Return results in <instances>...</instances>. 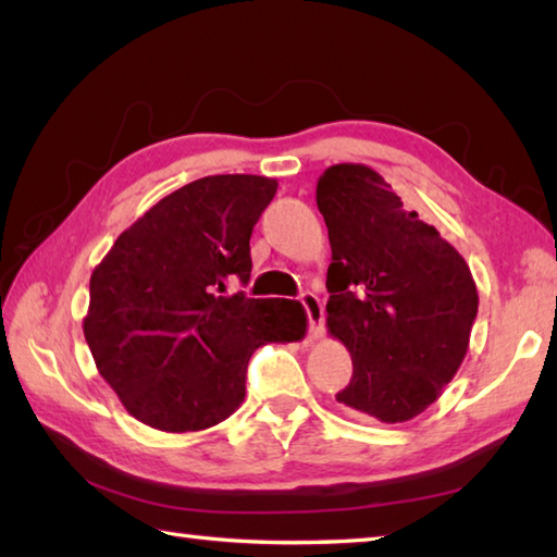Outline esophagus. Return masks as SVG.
I'll return each mask as SVG.
<instances>
[{
    "label": "esophagus",
    "instance_id": "obj_1",
    "mask_svg": "<svg viewBox=\"0 0 557 557\" xmlns=\"http://www.w3.org/2000/svg\"><path fill=\"white\" fill-rule=\"evenodd\" d=\"M301 307L307 309V315H309V335L313 337V341H319V337H323V304H321V299L315 297L313 292H304Z\"/></svg>",
    "mask_w": 557,
    "mask_h": 557
}]
</instances>
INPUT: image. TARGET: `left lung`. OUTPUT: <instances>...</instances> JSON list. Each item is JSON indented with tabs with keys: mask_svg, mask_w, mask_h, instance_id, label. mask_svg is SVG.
<instances>
[{
	"mask_svg": "<svg viewBox=\"0 0 557 557\" xmlns=\"http://www.w3.org/2000/svg\"><path fill=\"white\" fill-rule=\"evenodd\" d=\"M333 263L329 331L352 355L335 398L381 422H406L442 396L478 313L471 270L364 163H337L315 185Z\"/></svg>",
	"mask_w": 557,
	"mask_h": 557,
	"instance_id": "left-lung-1",
	"label": "left lung"
}]
</instances>
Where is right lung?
Wrapping results in <instances>:
<instances>
[{"label": "right lung", "mask_w": 557, "mask_h": 557, "mask_svg": "<svg viewBox=\"0 0 557 557\" xmlns=\"http://www.w3.org/2000/svg\"><path fill=\"white\" fill-rule=\"evenodd\" d=\"M277 181L207 176L117 236L89 282L84 337L125 410L161 432L226 420L246 396L248 359L307 333L299 301L226 297L250 280V234Z\"/></svg>", "instance_id": "1"}]
</instances>
